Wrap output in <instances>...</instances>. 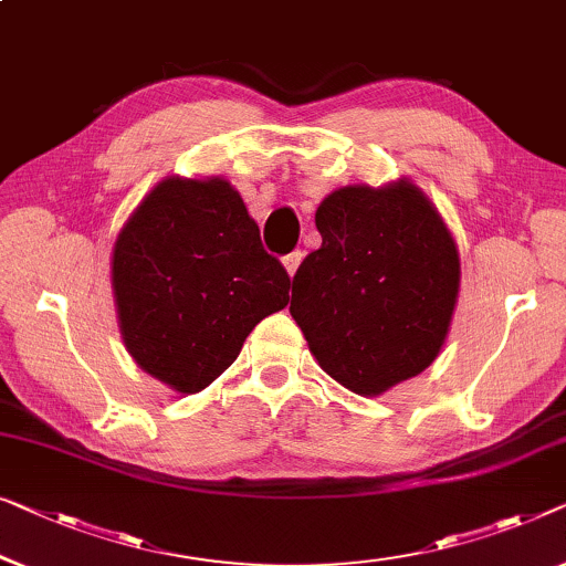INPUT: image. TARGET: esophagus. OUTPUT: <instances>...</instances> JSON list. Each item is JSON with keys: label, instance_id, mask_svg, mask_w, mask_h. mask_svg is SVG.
<instances>
[{"label": "esophagus", "instance_id": "esophagus-1", "mask_svg": "<svg viewBox=\"0 0 566 566\" xmlns=\"http://www.w3.org/2000/svg\"><path fill=\"white\" fill-rule=\"evenodd\" d=\"M301 260H303V252H301V250H293L291 255H285V258H283V265H285V270H289V275H291V277L296 275V270H298V265H301Z\"/></svg>", "mask_w": 566, "mask_h": 566}]
</instances>
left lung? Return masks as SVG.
<instances>
[{
    "label": "left lung",
    "mask_w": 566,
    "mask_h": 566,
    "mask_svg": "<svg viewBox=\"0 0 566 566\" xmlns=\"http://www.w3.org/2000/svg\"><path fill=\"white\" fill-rule=\"evenodd\" d=\"M322 248L293 275L291 316L311 355L357 396H380L439 357L460 293L454 237L419 186H344L316 209Z\"/></svg>",
    "instance_id": "8db88e82"
}]
</instances>
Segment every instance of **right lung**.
I'll use <instances>...</instances> for the list:
<instances>
[{"label": "right lung", "instance_id": "right-lung-1", "mask_svg": "<svg viewBox=\"0 0 566 566\" xmlns=\"http://www.w3.org/2000/svg\"><path fill=\"white\" fill-rule=\"evenodd\" d=\"M112 289L129 355L188 396L234 363L265 316L289 306L291 277L263 250L229 181L170 176L122 227Z\"/></svg>", "mask_w": 566, "mask_h": 566}]
</instances>
